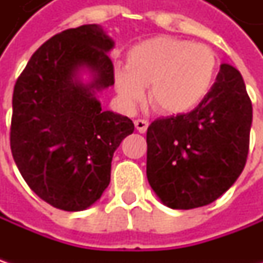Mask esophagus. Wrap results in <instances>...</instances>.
<instances>
[{
  "label": "esophagus",
  "mask_w": 263,
  "mask_h": 263,
  "mask_svg": "<svg viewBox=\"0 0 263 263\" xmlns=\"http://www.w3.org/2000/svg\"><path fill=\"white\" fill-rule=\"evenodd\" d=\"M135 126H136L137 132H140V133H146L147 126H149V121H147V120H136V121H135Z\"/></svg>",
  "instance_id": "obj_1"
}]
</instances>
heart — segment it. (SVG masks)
<instances>
[{
    "mask_svg": "<svg viewBox=\"0 0 263 263\" xmlns=\"http://www.w3.org/2000/svg\"><path fill=\"white\" fill-rule=\"evenodd\" d=\"M218 58L206 45L174 36L142 41L127 54V67H114V86L121 102L133 108L145 96L158 111L180 116L195 109L215 83Z\"/></svg>",
    "mask_w": 263,
    "mask_h": 263,
    "instance_id": "obj_1",
    "label": "heart"
}]
</instances>
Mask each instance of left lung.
Masks as SVG:
<instances>
[{"instance_id":"obj_1","label":"left lung","mask_w":263,"mask_h":263,"mask_svg":"<svg viewBox=\"0 0 263 263\" xmlns=\"http://www.w3.org/2000/svg\"><path fill=\"white\" fill-rule=\"evenodd\" d=\"M250 127L243 77L221 64L203 102L147 127L146 176L159 200L171 209H193L224 195L245 168Z\"/></svg>"}]
</instances>
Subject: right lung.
I'll return each mask as SVG.
<instances>
[{
  "instance_id": "1",
  "label": "right lung",
  "mask_w": 263,
  "mask_h": 263,
  "mask_svg": "<svg viewBox=\"0 0 263 263\" xmlns=\"http://www.w3.org/2000/svg\"><path fill=\"white\" fill-rule=\"evenodd\" d=\"M114 45L99 25L67 29L37 48L15 82V165L37 196L63 211H85L101 199L112 155L135 130L128 117L104 111L98 99L114 85Z\"/></svg>"
}]
</instances>
